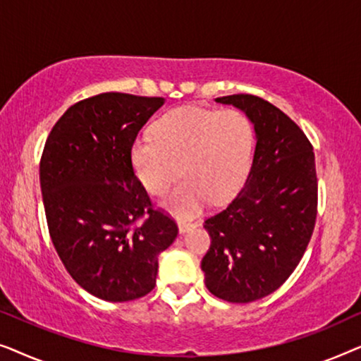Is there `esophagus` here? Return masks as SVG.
<instances>
[{
  "label": "esophagus",
  "mask_w": 361,
  "mask_h": 361,
  "mask_svg": "<svg viewBox=\"0 0 361 361\" xmlns=\"http://www.w3.org/2000/svg\"><path fill=\"white\" fill-rule=\"evenodd\" d=\"M195 224H190V221H179V231L180 233H187V231L192 230Z\"/></svg>",
  "instance_id": "34e87169"
}]
</instances>
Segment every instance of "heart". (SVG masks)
I'll use <instances>...</instances> for the list:
<instances>
[{"mask_svg": "<svg viewBox=\"0 0 361 361\" xmlns=\"http://www.w3.org/2000/svg\"><path fill=\"white\" fill-rule=\"evenodd\" d=\"M253 149V125L245 113L184 105L152 125V137H137L130 159L137 180L152 195L169 189L180 166L184 179L161 207L185 220L199 215L212 200H228L241 189Z\"/></svg>", "mask_w": 361, "mask_h": 361, "instance_id": "heart-1", "label": "heart"}]
</instances>
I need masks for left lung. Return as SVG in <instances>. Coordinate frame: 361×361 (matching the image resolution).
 I'll return each mask as SVG.
<instances>
[{
  "instance_id": "left-lung-1",
  "label": "left lung",
  "mask_w": 361,
  "mask_h": 361,
  "mask_svg": "<svg viewBox=\"0 0 361 361\" xmlns=\"http://www.w3.org/2000/svg\"><path fill=\"white\" fill-rule=\"evenodd\" d=\"M215 102L250 118L256 146L245 185L205 220L212 245L200 268L212 294L246 304L274 293L304 256L317 216L315 157L300 128L269 102L243 93Z\"/></svg>"
}]
</instances>
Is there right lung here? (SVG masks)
Here are the masks:
<instances>
[{
    "label": "right lung",
    "mask_w": 361,
    "mask_h": 361,
    "mask_svg": "<svg viewBox=\"0 0 361 361\" xmlns=\"http://www.w3.org/2000/svg\"><path fill=\"white\" fill-rule=\"evenodd\" d=\"M164 102L116 92L87 98L63 113L44 146L39 180L54 248L98 299L151 293L157 258L177 236L174 220L152 210L130 159L137 133Z\"/></svg>",
    "instance_id": "right-lung-1"
}]
</instances>
